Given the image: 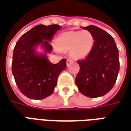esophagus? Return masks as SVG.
Returning a JSON list of instances; mask_svg holds the SVG:
<instances>
[{"label": "esophagus", "mask_w": 131, "mask_h": 131, "mask_svg": "<svg viewBox=\"0 0 131 131\" xmlns=\"http://www.w3.org/2000/svg\"><path fill=\"white\" fill-rule=\"evenodd\" d=\"M72 62H73V60H71V59H68L67 61H66V65H67V66H68Z\"/></svg>", "instance_id": "esophagus-1"}]
</instances>
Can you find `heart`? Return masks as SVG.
Listing matches in <instances>:
<instances>
[{"label": "heart", "instance_id": "obj_1", "mask_svg": "<svg viewBox=\"0 0 131 131\" xmlns=\"http://www.w3.org/2000/svg\"><path fill=\"white\" fill-rule=\"evenodd\" d=\"M94 44V38L88 30L72 31L63 34L58 40V46L63 50H71V56L81 59L87 56Z\"/></svg>", "mask_w": 131, "mask_h": 131}]
</instances>
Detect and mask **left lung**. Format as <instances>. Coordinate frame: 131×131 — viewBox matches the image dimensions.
<instances>
[{
    "instance_id": "obj_1",
    "label": "left lung",
    "mask_w": 131,
    "mask_h": 131,
    "mask_svg": "<svg viewBox=\"0 0 131 131\" xmlns=\"http://www.w3.org/2000/svg\"><path fill=\"white\" fill-rule=\"evenodd\" d=\"M94 38L91 52L85 59L78 60L80 71L75 78L79 91L89 98L108 93L115 85L119 69L118 49L113 37L95 26L82 27Z\"/></svg>"
}]
</instances>
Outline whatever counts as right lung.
Returning <instances> with one entry per match:
<instances>
[{
	"label": "right lung",
	"instance_id": "1",
	"mask_svg": "<svg viewBox=\"0 0 131 131\" xmlns=\"http://www.w3.org/2000/svg\"><path fill=\"white\" fill-rule=\"evenodd\" d=\"M58 25H38L24 33L16 43L13 55L12 73L19 90L28 98L41 100L54 91L58 77L66 68V60L51 63L46 53L52 51L50 42ZM43 46L45 54H38L35 48Z\"/></svg>",
	"mask_w": 131,
	"mask_h": 131
}]
</instances>
